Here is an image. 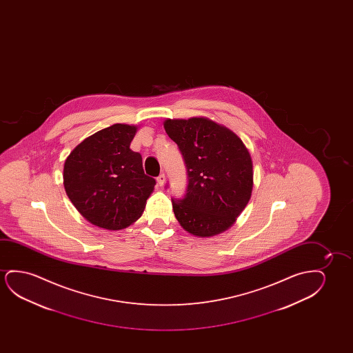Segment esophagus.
<instances>
[{"mask_svg": "<svg viewBox=\"0 0 353 353\" xmlns=\"http://www.w3.org/2000/svg\"><path fill=\"white\" fill-rule=\"evenodd\" d=\"M165 181H166V176H165V174H160L159 176H158V179H157V182H158L160 187H163V185H164Z\"/></svg>", "mask_w": 353, "mask_h": 353, "instance_id": "1", "label": "esophagus"}]
</instances>
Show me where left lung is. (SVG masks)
Returning <instances> with one entry per match:
<instances>
[{
    "instance_id": "left-lung-1",
    "label": "left lung",
    "mask_w": 353,
    "mask_h": 353,
    "mask_svg": "<svg viewBox=\"0 0 353 353\" xmlns=\"http://www.w3.org/2000/svg\"><path fill=\"white\" fill-rule=\"evenodd\" d=\"M164 128L188 172L185 196L172 199L181 227L199 237L225 232L251 199L253 163L246 145L227 126L205 117L166 119Z\"/></svg>"
}]
</instances>
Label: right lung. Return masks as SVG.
<instances>
[{
  "instance_id": "1",
  "label": "right lung",
  "mask_w": 353,
  "mask_h": 353,
  "mask_svg": "<svg viewBox=\"0 0 353 353\" xmlns=\"http://www.w3.org/2000/svg\"><path fill=\"white\" fill-rule=\"evenodd\" d=\"M139 126L113 124L73 148L63 164V187L78 212L97 227L121 230L135 223L154 190L142 157L130 150Z\"/></svg>"
}]
</instances>
